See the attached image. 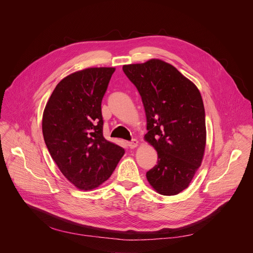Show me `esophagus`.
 Here are the masks:
<instances>
[{"mask_svg": "<svg viewBox=\"0 0 253 253\" xmlns=\"http://www.w3.org/2000/svg\"><path fill=\"white\" fill-rule=\"evenodd\" d=\"M127 145L130 147V148H135L138 146V140L136 139H133L132 141H129L127 142Z\"/></svg>", "mask_w": 253, "mask_h": 253, "instance_id": "obj_1", "label": "esophagus"}]
</instances>
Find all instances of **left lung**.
<instances>
[{"label":"left lung","instance_id":"obj_1","mask_svg":"<svg viewBox=\"0 0 253 253\" xmlns=\"http://www.w3.org/2000/svg\"><path fill=\"white\" fill-rule=\"evenodd\" d=\"M146 115L144 140L158 151V164L146 173L162 195L186 189L203 162L207 128L201 94L195 84L160 59L124 65Z\"/></svg>","mask_w":253,"mask_h":253}]
</instances>
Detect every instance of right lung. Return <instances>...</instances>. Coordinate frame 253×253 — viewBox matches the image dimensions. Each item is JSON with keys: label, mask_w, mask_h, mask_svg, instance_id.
Returning <instances> with one entry per match:
<instances>
[{"label": "right lung", "mask_w": 253, "mask_h": 253, "mask_svg": "<svg viewBox=\"0 0 253 253\" xmlns=\"http://www.w3.org/2000/svg\"><path fill=\"white\" fill-rule=\"evenodd\" d=\"M114 67H93L63 78L42 115V134L62 174L80 190H91L110 178L124 156L123 147L103 134L102 100Z\"/></svg>", "instance_id": "obj_1"}]
</instances>
